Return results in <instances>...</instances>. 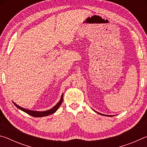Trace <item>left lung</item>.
<instances>
[{
  "instance_id": "8db88e82",
  "label": "left lung",
  "mask_w": 147,
  "mask_h": 147,
  "mask_svg": "<svg viewBox=\"0 0 147 147\" xmlns=\"http://www.w3.org/2000/svg\"><path fill=\"white\" fill-rule=\"evenodd\" d=\"M95 111V112H96V113H99V114H100V115H104V116H105V115H106V116H108V117H111V116H113V115H104V114H102V113H98V112H97V111Z\"/></svg>"
}]
</instances>
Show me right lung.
<instances>
[{"label": "right lung", "mask_w": 147, "mask_h": 147, "mask_svg": "<svg viewBox=\"0 0 147 147\" xmlns=\"http://www.w3.org/2000/svg\"><path fill=\"white\" fill-rule=\"evenodd\" d=\"M62 101H63V94H61L60 100L58 102V103L57 104L56 106H54L53 108L50 109H49V110L44 111H38L30 110V109H27L22 108V107L18 106V105H17V104H16V103L13 102L15 104V106L17 107V108H18L19 109H21V110L23 111L24 112L28 113V115H31L32 117H42L48 116V115H51V114H53L54 113H55L56 111H57V109H58L59 107L61 106V104L62 103Z\"/></svg>", "instance_id": "add662e5"}]
</instances>
